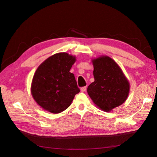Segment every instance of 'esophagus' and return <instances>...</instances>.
Masks as SVG:
<instances>
[{"mask_svg":"<svg viewBox=\"0 0 157 157\" xmlns=\"http://www.w3.org/2000/svg\"><path fill=\"white\" fill-rule=\"evenodd\" d=\"M86 90V86H84V87H82L80 88V91H81L82 92H84Z\"/></svg>","mask_w":157,"mask_h":157,"instance_id":"1","label":"esophagus"}]
</instances>
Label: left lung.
<instances>
[{"instance_id": "8db88e82", "label": "left lung", "mask_w": 157, "mask_h": 157, "mask_svg": "<svg viewBox=\"0 0 157 157\" xmlns=\"http://www.w3.org/2000/svg\"><path fill=\"white\" fill-rule=\"evenodd\" d=\"M94 82L87 92L95 105L105 112L121 105L128 96L130 83L118 65L110 57L101 56L92 60Z\"/></svg>"}]
</instances>
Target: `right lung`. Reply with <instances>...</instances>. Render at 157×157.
I'll return each mask as SVG.
<instances>
[{
    "label": "right lung",
    "mask_w": 157,
    "mask_h": 157,
    "mask_svg": "<svg viewBox=\"0 0 157 157\" xmlns=\"http://www.w3.org/2000/svg\"><path fill=\"white\" fill-rule=\"evenodd\" d=\"M75 61V56L60 52L47 58L36 70L31 94L44 110L54 114L63 111L80 92L75 75L69 72Z\"/></svg>",
    "instance_id": "1"
}]
</instances>
